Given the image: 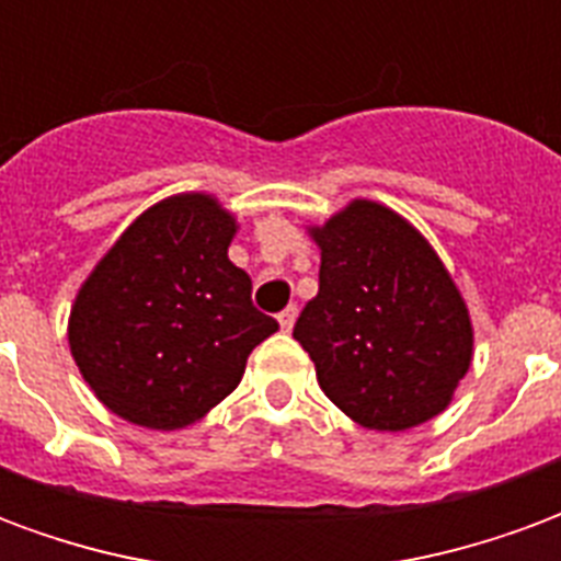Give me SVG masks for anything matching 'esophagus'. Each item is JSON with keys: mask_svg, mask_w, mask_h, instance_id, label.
Here are the masks:
<instances>
[{"mask_svg": "<svg viewBox=\"0 0 561 561\" xmlns=\"http://www.w3.org/2000/svg\"><path fill=\"white\" fill-rule=\"evenodd\" d=\"M296 317H299V308H296V305H289V308H284V311L277 313V323H280L284 332H289V329L296 325Z\"/></svg>", "mask_w": 561, "mask_h": 561, "instance_id": "obj_1", "label": "esophagus"}]
</instances>
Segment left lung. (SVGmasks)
Listing matches in <instances>:
<instances>
[{"label": "left lung", "mask_w": 561, "mask_h": 561, "mask_svg": "<svg viewBox=\"0 0 561 561\" xmlns=\"http://www.w3.org/2000/svg\"><path fill=\"white\" fill-rule=\"evenodd\" d=\"M308 232L320 248V289L293 337L320 389L375 432L438 416L471 368L474 329L435 248L371 198H353Z\"/></svg>", "instance_id": "1"}]
</instances>
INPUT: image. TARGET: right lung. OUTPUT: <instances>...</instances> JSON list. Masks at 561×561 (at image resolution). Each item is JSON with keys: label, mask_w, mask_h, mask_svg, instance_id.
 I'll return each mask as SVG.
<instances>
[{"label": "right lung", "mask_w": 561, "mask_h": 561, "mask_svg": "<svg viewBox=\"0 0 561 561\" xmlns=\"http://www.w3.org/2000/svg\"><path fill=\"white\" fill-rule=\"evenodd\" d=\"M236 217L208 193H178L126 226L83 280L69 347L111 414L157 432L198 423L241 383L277 320L229 262Z\"/></svg>", "instance_id": "1"}]
</instances>
